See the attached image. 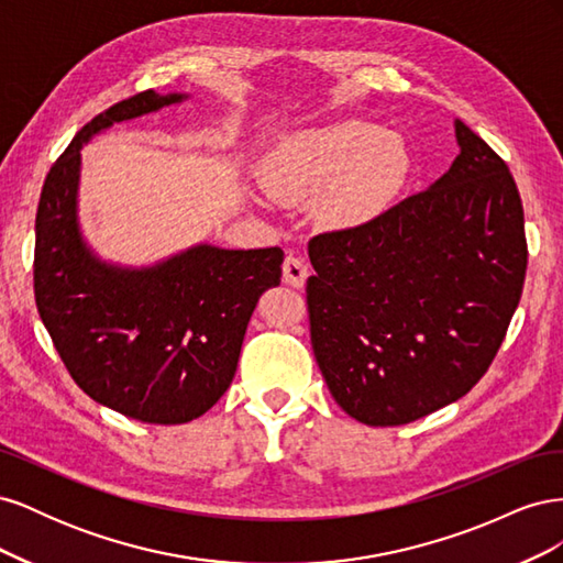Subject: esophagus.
<instances>
[{"label": "esophagus", "instance_id": "obj_1", "mask_svg": "<svg viewBox=\"0 0 563 563\" xmlns=\"http://www.w3.org/2000/svg\"><path fill=\"white\" fill-rule=\"evenodd\" d=\"M282 272H284V282L288 286H294V288H302L305 279H308V275H310L308 263H305L300 255H296V253H288L286 255L284 265H282Z\"/></svg>", "mask_w": 563, "mask_h": 563}]
</instances>
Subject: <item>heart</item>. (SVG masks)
<instances>
[{
	"label": "heart",
	"instance_id": "1",
	"mask_svg": "<svg viewBox=\"0 0 563 563\" xmlns=\"http://www.w3.org/2000/svg\"><path fill=\"white\" fill-rule=\"evenodd\" d=\"M411 159L406 145L380 126L345 119L298 133L267 164L269 192L286 203L319 197V216L354 225L380 213L399 195Z\"/></svg>",
	"mask_w": 563,
	"mask_h": 563
}]
</instances>
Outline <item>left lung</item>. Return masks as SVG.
<instances>
[{"label":"left lung","mask_w":563,"mask_h":563,"mask_svg":"<svg viewBox=\"0 0 563 563\" xmlns=\"http://www.w3.org/2000/svg\"><path fill=\"white\" fill-rule=\"evenodd\" d=\"M460 155L428 190L310 240L314 360L371 428L439 411L479 383L526 277L523 207L507 164L460 119Z\"/></svg>","instance_id":"obj_1"}]
</instances>
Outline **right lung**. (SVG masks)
I'll list each match as a JSON object with an SVG mask.
<instances>
[{"instance_id": "1", "label": "right lung", "mask_w": 563, "mask_h": 563, "mask_svg": "<svg viewBox=\"0 0 563 563\" xmlns=\"http://www.w3.org/2000/svg\"><path fill=\"white\" fill-rule=\"evenodd\" d=\"M185 98L143 91L93 117L51 166L35 223V300L65 368L93 401L152 424L190 422L225 395L249 319L284 263L279 246L197 244L131 267L84 240L81 145Z\"/></svg>"}]
</instances>
